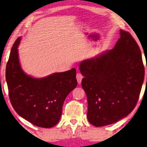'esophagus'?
<instances>
[{
    "label": "esophagus",
    "instance_id": "esophagus-1",
    "mask_svg": "<svg viewBox=\"0 0 147 147\" xmlns=\"http://www.w3.org/2000/svg\"><path fill=\"white\" fill-rule=\"evenodd\" d=\"M83 78V76L82 74L80 73H78L76 74V79H77V82L79 84H80L82 82V80Z\"/></svg>",
    "mask_w": 147,
    "mask_h": 147
}]
</instances>
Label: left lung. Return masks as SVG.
<instances>
[{
	"instance_id": "obj_1",
	"label": "left lung",
	"mask_w": 147,
	"mask_h": 147,
	"mask_svg": "<svg viewBox=\"0 0 147 147\" xmlns=\"http://www.w3.org/2000/svg\"><path fill=\"white\" fill-rule=\"evenodd\" d=\"M120 35L113 49L80 64L88 98L87 117L96 127L130 114L143 86L145 68L140 49L129 32L121 30Z\"/></svg>"
}]
</instances>
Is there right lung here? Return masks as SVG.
<instances>
[{"label": "right lung", "mask_w": 147, "mask_h": 147, "mask_svg": "<svg viewBox=\"0 0 147 147\" xmlns=\"http://www.w3.org/2000/svg\"><path fill=\"white\" fill-rule=\"evenodd\" d=\"M18 38L6 65V79L12 106L19 115L39 127L51 128L60 119L65 100L78 85L75 68L41 78L26 74L20 65Z\"/></svg>", "instance_id": "add662e5"}]
</instances>
